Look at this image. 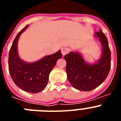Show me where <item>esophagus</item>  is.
Returning <instances> with one entry per match:
<instances>
[{"instance_id":"1","label":"esophagus","mask_w":121,"mask_h":121,"mask_svg":"<svg viewBox=\"0 0 121 121\" xmlns=\"http://www.w3.org/2000/svg\"><path fill=\"white\" fill-rule=\"evenodd\" d=\"M69 51H70L69 48H68L67 47L62 48L61 49V52L63 56H65V54H68V53H69Z\"/></svg>"}]
</instances>
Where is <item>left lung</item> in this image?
<instances>
[{"instance_id":"left-lung-1","label":"left lung","mask_w":121,"mask_h":121,"mask_svg":"<svg viewBox=\"0 0 121 121\" xmlns=\"http://www.w3.org/2000/svg\"><path fill=\"white\" fill-rule=\"evenodd\" d=\"M102 45L100 59L94 64H88L78 52H70L64 56L67 62L66 72L68 81L74 88L88 91L102 84L107 77L111 67V51L106 36L102 31L95 32Z\"/></svg>"}]
</instances>
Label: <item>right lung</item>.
<instances>
[{
    "mask_svg": "<svg viewBox=\"0 0 121 121\" xmlns=\"http://www.w3.org/2000/svg\"><path fill=\"white\" fill-rule=\"evenodd\" d=\"M28 26L27 25L18 33L13 42L9 52L8 68L13 81L18 87L27 92L37 93L45 89L50 73L62 54L59 50L35 62L28 63L22 60L17 53L18 40Z\"/></svg>",
    "mask_w": 121,
    "mask_h": 121,
    "instance_id": "right-lung-1",
    "label": "right lung"
}]
</instances>
